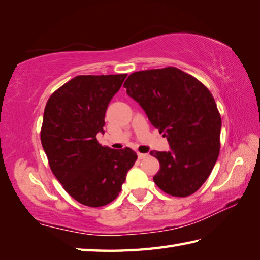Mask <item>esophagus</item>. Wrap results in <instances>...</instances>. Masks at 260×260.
<instances>
[{
	"label": "esophagus",
	"instance_id": "1",
	"mask_svg": "<svg viewBox=\"0 0 260 260\" xmlns=\"http://www.w3.org/2000/svg\"><path fill=\"white\" fill-rule=\"evenodd\" d=\"M148 157V153H142V152H138V158L139 159H144V158Z\"/></svg>",
	"mask_w": 260,
	"mask_h": 260
}]
</instances>
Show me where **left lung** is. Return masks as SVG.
Listing matches in <instances>:
<instances>
[{
  "label": "left lung",
  "instance_id": "obj_1",
  "mask_svg": "<svg viewBox=\"0 0 260 260\" xmlns=\"http://www.w3.org/2000/svg\"><path fill=\"white\" fill-rule=\"evenodd\" d=\"M124 87L170 143V151L150 152L160 164L153 181L169 195H192L209 178L220 152L221 117L212 94L173 67L132 73Z\"/></svg>",
  "mask_w": 260,
  "mask_h": 260
}]
</instances>
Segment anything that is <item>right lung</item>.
<instances>
[{"instance_id": "right-lung-1", "label": "right lung", "mask_w": 260, "mask_h": 260, "mask_svg": "<svg viewBox=\"0 0 260 260\" xmlns=\"http://www.w3.org/2000/svg\"><path fill=\"white\" fill-rule=\"evenodd\" d=\"M126 76H77L51 94L43 113L41 143L51 172L70 196L90 208L117 199L138 158L131 148L102 147L96 138Z\"/></svg>"}]
</instances>
